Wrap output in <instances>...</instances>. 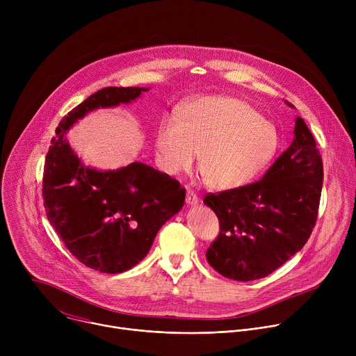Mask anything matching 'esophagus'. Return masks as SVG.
Returning <instances> with one entry per match:
<instances>
[{"label":"esophagus","mask_w":356,"mask_h":356,"mask_svg":"<svg viewBox=\"0 0 356 356\" xmlns=\"http://www.w3.org/2000/svg\"><path fill=\"white\" fill-rule=\"evenodd\" d=\"M186 202H187V206H191V207L198 204V197L195 195L194 191H191V190L187 191V194H186Z\"/></svg>","instance_id":"1"}]
</instances>
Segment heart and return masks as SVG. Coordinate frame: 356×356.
<instances>
[{
	"label": "heart",
	"mask_w": 356,
	"mask_h": 356,
	"mask_svg": "<svg viewBox=\"0 0 356 356\" xmlns=\"http://www.w3.org/2000/svg\"><path fill=\"white\" fill-rule=\"evenodd\" d=\"M179 115L163 117L155 136L156 162L169 176L190 170L200 155L207 186L234 190L250 183L277 154V128L241 98H194Z\"/></svg>",
	"instance_id": "b5f03b06"
}]
</instances>
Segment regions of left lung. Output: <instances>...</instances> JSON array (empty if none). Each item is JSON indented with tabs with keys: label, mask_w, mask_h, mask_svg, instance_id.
Returning <instances> with one entry per match:
<instances>
[{
	"label": "left lung",
	"mask_w": 356,
	"mask_h": 356,
	"mask_svg": "<svg viewBox=\"0 0 356 356\" xmlns=\"http://www.w3.org/2000/svg\"><path fill=\"white\" fill-rule=\"evenodd\" d=\"M293 132L291 145L259 181L204 198L220 220V235L206 257L224 277L262 279L287 262L312 235L323 188V161L302 118H296Z\"/></svg>",
	"instance_id": "8db88e82"
}]
</instances>
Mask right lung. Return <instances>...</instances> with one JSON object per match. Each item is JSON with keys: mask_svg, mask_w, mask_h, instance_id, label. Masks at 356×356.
Here are the masks:
<instances>
[{"mask_svg": "<svg viewBox=\"0 0 356 356\" xmlns=\"http://www.w3.org/2000/svg\"><path fill=\"white\" fill-rule=\"evenodd\" d=\"M146 87H106L72 110L56 128L44 161L43 204L66 248L86 266L122 273L138 265L162 225L177 214L186 190L140 162L115 170L86 166L66 134L88 113L129 104Z\"/></svg>", "mask_w": 356, "mask_h": 356, "instance_id": "1", "label": "right lung"}]
</instances>
